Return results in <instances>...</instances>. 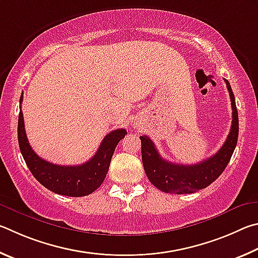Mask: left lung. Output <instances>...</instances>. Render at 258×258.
Wrapping results in <instances>:
<instances>
[{"label": "left lung", "instance_id": "8db88e82", "mask_svg": "<svg viewBox=\"0 0 258 258\" xmlns=\"http://www.w3.org/2000/svg\"><path fill=\"white\" fill-rule=\"evenodd\" d=\"M232 107L231 129L222 147L213 156L192 165L174 164L164 160L147 136H141L142 160L147 178L161 191L169 194H191L210 186L227 168L237 146L239 134L238 111L229 81L224 79Z\"/></svg>", "mask_w": 258, "mask_h": 258}]
</instances>
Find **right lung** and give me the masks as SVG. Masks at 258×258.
<instances>
[{
	"instance_id": "1",
	"label": "right lung",
	"mask_w": 258,
	"mask_h": 258,
	"mask_svg": "<svg viewBox=\"0 0 258 258\" xmlns=\"http://www.w3.org/2000/svg\"><path fill=\"white\" fill-rule=\"evenodd\" d=\"M21 94L20 104L22 103ZM126 132L116 129L104 137L92 159L80 165H57L39 157L33 151L26 136L24 115L21 112L18 119V142L20 152L27 166L34 177L45 188L58 195L69 197L87 196L94 192L103 183L110 168L111 159L115 147Z\"/></svg>"
}]
</instances>
